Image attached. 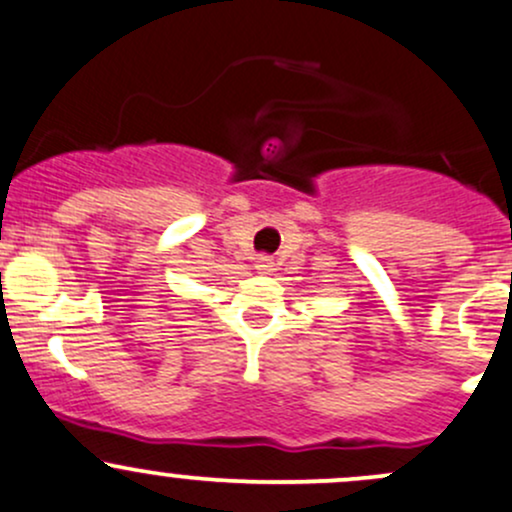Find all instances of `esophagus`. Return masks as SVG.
Here are the masks:
<instances>
[{"label":"esophagus","mask_w":512,"mask_h":512,"mask_svg":"<svg viewBox=\"0 0 512 512\" xmlns=\"http://www.w3.org/2000/svg\"><path fill=\"white\" fill-rule=\"evenodd\" d=\"M255 267H257V269H260V272H262V274H269V272H272L274 262H272V260H269V257H267V255H260V257H257V260H255Z\"/></svg>","instance_id":"1"}]
</instances>
